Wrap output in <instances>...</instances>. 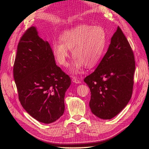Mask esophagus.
Returning a JSON list of instances; mask_svg holds the SVG:
<instances>
[{
	"label": "esophagus",
	"mask_w": 149,
	"mask_h": 149,
	"mask_svg": "<svg viewBox=\"0 0 149 149\" xmlns=\"http://www.w3.org/2000/svg\"><path fill=\"white\" fill-rule=\"evenodd\" d=\"M72 81L74 82V83L77 84H80V80H79L77 78L75 77H72Z\"/></svg>",
	"instance_id": "34e87169"
}]
</instances>
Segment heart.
I'll return each mask as SVG.
<instances>
[{
	"mask_svg": "<svg viewBox=\"0 0 149 149\" xmlns=\"http://www.w3.org/2000/svg\"><path fill=\"white\" fill-rule=\"evenodd\" d=\"M61 42L52 44V52L57 62L68 65L69 51L75 58L70 70L76 73L84 65L91 68L98 63L106 42V34L100 26L81 24L65 31L60 36Z\"/></svg>",
	"mask_w": 149,
	"mask_h": 149,
	"instance_id": "1",
	"label": "heart"
}]
</instances>
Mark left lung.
Listing matches in <instances>:
<instances>
[{
	"label": "left lung",
	"mask_w": 149,
	"mask_h": 149,
	"mask_svg": "<svg viewBox=\"0 0 149 149\" xmlns=\"http://www.w3.org/2000/svg\"><path fill=\"white\" fill-rule=\"evenodd\" d=\"M134 70L133 52L118 26L101 63L84 80L91 91L89 104L93 114L109 120L122 111L131 97Z\"/></svg>",
	"instance_id": "left-lung-1"
}]
</instances>
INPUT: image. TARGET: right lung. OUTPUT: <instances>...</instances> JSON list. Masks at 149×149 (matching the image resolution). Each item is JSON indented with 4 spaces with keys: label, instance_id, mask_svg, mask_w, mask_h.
<instances>
[{
    "label": "right lung",
    "instance_id": "add662e5",
    "mask_svg": "<svg viewBox=\"0 0 149 149\" xmlns=\"http://www.w3.org/2000/svg\"><path fill=\"white\" fill-rule=\"evenodd\" d=\"M13 77L21 104L31 117L48 124L63 115L71 80L56 65L50 45L38 36L36 27L27 29L19 42Z\"/></svg>",
    "mask_w": 149,
    "mask_h": 149
}]
</instances>
